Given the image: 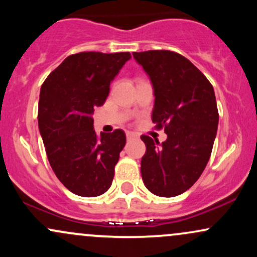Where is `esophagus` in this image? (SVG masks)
Masks as SVG:
<instances>
[{
    "label": "esophagus",
    "mask_w": 257,
    "mask_h": 257,
    "mask_svg": "<svg viewBox=\"0 0 257 257\" xmlns=\"http://www.w3.org/2000/svg\"><path fill=\"white\" fill-rule=\"evenodd\" d=\"M137 138L138 135L134 134V133H131V132L126 133V139H128V140H132V139H137Z\"/></svg>",
    "instance_id": "34e87169"
}]
</instances>
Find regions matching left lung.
I'll list each match as a JSON object with an SVG mask.
<instances>
[{"label": "left lung", "mask_w": 257, "mask_h": 257, "mask_svg": "<svg viewBox=\"0 0 257 257\" xmlns=\"http://www.w3.org/2000/svg\"><path fill=\"white\" fill-rule=\"evenodd\" d=\"M149 75L155 106L152 122L167 140L143 135L141 176L159 197H175L192 186L210 158L219 124L213 85L188 59L170 51L133 53Z\"/></svg>", "instance_id": "left-lung-1"}]
</instances>
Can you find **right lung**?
Segmentation results:
<instances>
[{
  "label": "right lung",
  "instance_id": "add662e5",
  "mask_svg": "<svg viewBox=\"0 0 257 257\" xmlns=\"http://www.w3.org/2000/svg\"><path fill=\"white\" fill-rule=\"evenodd\" d=\"M131 53L82 52L67 57L41 87L38 128L53 172L72 193L96 197L110 188L125 133L94 131L93 113Z\"/></svg>",
  "mask_w": 257,
  "mask_h": 257
}]
</instances>
